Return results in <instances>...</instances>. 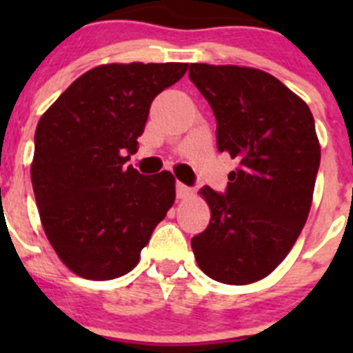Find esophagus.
I'll use <instances>...</instances> for the list:
<instances>
[{"label": "esophagus", "instance_id": "obj_1", "mask_svg": "<svg viewBox=\"0 0 353 353\" xmlns=\"http://www.w3.org/2000/svg\"><path fill=\"white\" fill-rule=\"evenodd\" d=\"M191 194H192L191 187L183 185L182 182H176V198L185 199V198H189V196H191Z\"/></svg>", "mask_w": 353, "mask_h": 353}]
</instances>
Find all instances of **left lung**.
<instances>
[{
    "label": "left lung",
    "mask_w": 353,
    "mask_h": 353,
    "mask_svg": "<svg viewBox=\"0 0 353 353\" xmlns=\"http://www.w3.org/2000/svg\"><path fill=\"white\" fill-rule=\"evenodd\" d=\"M189 77L214 111L217 148L236 159L226 194H199L210 223L191 240L198 267L226 285L269 276L301 235L320 166L310 108L263 70L191 63Z\"/></svg>",
    "instance_id": "obj_1"
}]
</instances>
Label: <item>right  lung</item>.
<instances>
[{
    "instance_id": "obj_1",
    "label": "right lung",
    "mask_w": 353,
    "mask_h": 353,
    "mask_svg": "<svg viewBox=\"0 0 353 353\" xmlns=\"http://www.w3.org/2000/svg\"><path fill=\"white\" fill-rule=\"evenodd\" d=\"M189 63H108L84 72L40 117L31 183L46 236L84 279L108 281L138 265L174 203V176L139 174L150 104Z\"/></svg>"
}]
</instances>
